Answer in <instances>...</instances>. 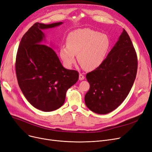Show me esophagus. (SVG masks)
<instances>
[{"label":"esophagus","mask_w":152,"mask_h":152,"mask_svg":"<svg viewBox=\"0 0 152 152\" xmlns=\"http://www.w3.org/2000/svg\"><path fill=\"white\" fill-rule=\"evenodd\" d=\"M84 79H85V76H84V75L83 74V73H80V75H79V80L82 81Z\"/></svg>","instance_id":"obj_1"}]
</instances>
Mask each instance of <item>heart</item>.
<instances>
[{"mask_svg":"<svg viewBox=\"0 0 152 152\" xmlns=\"http://www.w3.org/2000/svg\"><path fill=\"white\" fill-rule=\"evenodd\" d=\"M110 47L109 37L90 29L73 31L67 37V45L60 48L63 63L70 67L76 63V55L81 66L87 70L96 68L104 60Z\"/></svg>","mask_w":152,"mask_h":152,"instance_id":"1","label":"heart"}]
</instances>
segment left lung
I'll return each mask as SVG.
<instances>
[{
  "mask_svg": "<svg viewBox=\"0 0 152 152\" xmlns=\"http://www.w3.org/2000/svg\"><path fill=\"white\" fill-rule=\"evenodd\" d=\"M137 68L136 50L123 29L103 63L86 74L90 85L85 96L87 107L98 114H107L117 108L130 93Z\"/></svg>",
  "mask_w": 152,
  "mask_h": 152,
  "instance_id": "8db88e82",
  "label": "left lung"
}]
</instances>
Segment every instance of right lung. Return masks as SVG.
Returning a JSON list of instances; mask_svg holds the SVG:
<instances>
[{
    "label": "right lung",
    "mask_w": 152,
    "mask_h": 152,
    "mask_svg": "<svg viewBox=\"0 0 152 152\" xmlns=\"http://www.w3.org/2000/svg\"><path fill=\"white\" fill-rule=\"evenodd\" d=\"M62 24L36 22L22 37L16 55L15 72L21 91L34 107L43 111L60 108L67 89L79 78V72L65 69L54 50L42 44V30Z\"/></svg>",
    "instance_id": "obj_1"
}]
</instances>
